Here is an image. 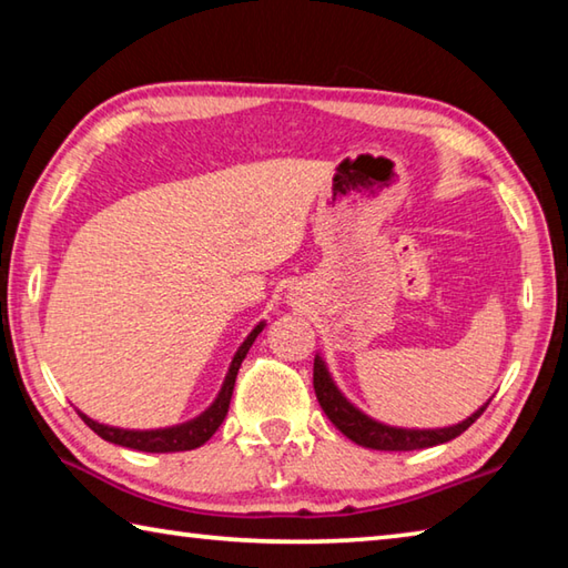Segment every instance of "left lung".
<instances>
[{"label":"left lung","instance_id":"8db88e82","mask_svg":"<svg viewBox=\"0 0 568 568\" xmlns=\"http://www.w3.org/2000/svg\"><path fill=\"white\" fill-rule=\"evenodd\" d=\"M314 392L324 414L329 416V422L346 436V439H352L359 446H366V449H379V452H414V449H429V446L452 442L469 429L491 402L489 399L484 406H479V409H476L471 416H466L464 422L452 424V426H439V429H406V426H392V424L376 422L374 416L364 414L359 406L346 399L339 386H336L329 366H326L322 354H316L314 359Z\"/></svg>","mask_w":568,"mask_h":568}]
</instances>
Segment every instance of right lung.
<instances>
[{"label": "right lung", "mask_w": 568, "mask_h": 568, "mask_svg": "<svg viewBox=\"0 0 568 568\" xmlns=\"http://www.w3.org/2000/svg\"><path fill=\"white\" fill-rule=\"evenodd\" d=\"M266 322H258L252 332H248L246 339L239 346L232 364H229V372L222 382V389L214 396V402L206 406L202 414H196L194 419H186L182 424H172V426H162V429H122V426H109V424H99L92 416H87L84 412L77 414L82 416V422L92 429L94 434L102 436L104 442L116 444V446H126V449H136V452H149V454H169V452H189L196 449V446L206 444L212 439L214 432L222 426L224 416L229 412V402H232V392H234V382L239 374V366H242L244 356L252 349V344L256 342V336L264 332Z\"/></svg>", "instance_id": "obj_1"}]
</instances>
